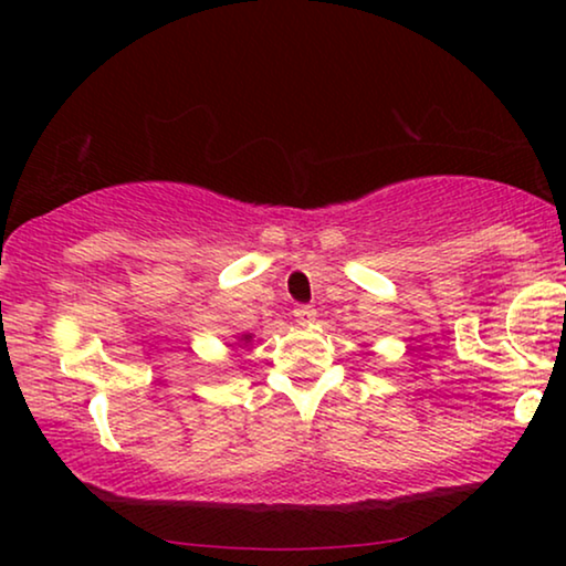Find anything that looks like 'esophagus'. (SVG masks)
<instances>
[{
	"label": "esophagus",
	"mask_w": 566,
	"mask_h": 566,
	"mask_svg": "<svg viewBox=\"0 0 566 566\" xmlns=\"http://www.w3.org/2000/svg\"><path fill=\"white\" fill-rule=\"evenodd\" d=\"M293 316H296L298 324H312L316 319V308H312V306H296V308H293Z\"/></svg>",
	"instance_id": "1"
}]
</instances>
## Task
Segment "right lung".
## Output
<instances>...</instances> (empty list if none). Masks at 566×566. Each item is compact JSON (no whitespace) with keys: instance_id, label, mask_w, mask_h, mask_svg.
<instances>
[{"instance_id":"right-lung-1","label":"right lung","mask_w":566,"mask_h":566,"mask_svg":"<svg viewBox=\"0 0 566 566\" xmlns=\"http://www.w3.org/2000/svg\"><path fill=\"white\" fill-rule=\"evenodd\" d=\"M252 339V335H242V343H250Z\"/></svg>"}]
</instances>
